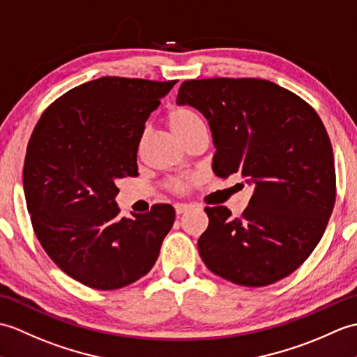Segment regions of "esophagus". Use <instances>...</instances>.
<instances>
[{"mask_svg":"<svg viewBox=\"0 0 357 357\" xmlns=\"http://www.w3.org/2000/svg\"><path fill=\"white\" fill-rule=\"evenodd\" d=\"M191 209H192V206H191V204H183V203H178V204H176V212H177V215H181V213H185V212L191 211Z\"/></svg>","mask_w":357,"mask_h":357,"instance_id":"1","label":"esophagus"}]
</instances>
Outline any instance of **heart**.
Segmentation results:
<instances>
[{"label":"heart","instance_id":"heart-1","mask_svg":"<svg viewBox=\"0 0 357 357\" xmlns=\"http://www.w3.org/2000/svg\"><path fill=\"white\" fill-rule=\"evenodd\" d=\"M166 122H168L169 128L176 132L181 140H185L188 136H191L194 131L204 128V122L200 117V114L186 107L171 108L168 114H166ZM194 181H195V177L174 178L168 183V188L172 192L181 194V192H186Z\"/></svg>","mask_w":357,"mask_h":357}]
</instances>
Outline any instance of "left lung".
<instances>
[{
	"label": "left lung",
	"instance_id": "obj_1",
	"mask_svg": "<svg viewBox=\"0 0 357 357\" xmlns=\"http://www.w3.org/2000/svg\"><path fill=\"white\" fill-rule=\"evenodd\" d=\"M177 104L209 121L213 172L255 183L238 218L225 206L204 208L203 263L245 287L286 278L310 257L335 208V158L321 117L298 94L255 77L189 79Z\"/></svg>",
	"mask_w": 357,
	"mask_h": 357
}]
</instances>
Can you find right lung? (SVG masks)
<instances>
[{
    "instance_id": "add662e5",
    "label": "right lung",
    "mask_w": 357,
    "mask_h": 357,
    "mask_svg": "<svg viewBox=\"0 0 357 357\" xmlns=\"http://www.w3.org/2000/svg\"><path fill=\"white\" fill-rule=\"evenodd\" d=\"M176 81L105 76L67 91L31 132L22 181L31 226L61 271L116 290L151 271L176 211L154 204L121 217L116 180L136 177L146 119Z\"/></svg>"
}]
</instances>
